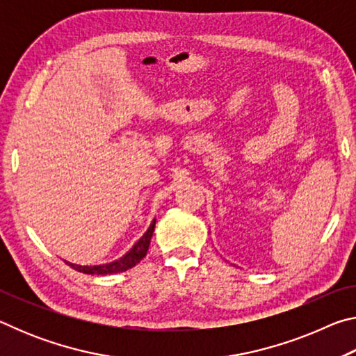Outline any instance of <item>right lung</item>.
I'll return each instance as SVG.
<instances>
[{"mask_svg": "<svg viewBox=\"0 0 356 356\" xmlns=\"http://www.w3.org/2000/svg\"><path fill=\"white\" fill-rule=\"evenodd\" d=\"M154 227H155V220L150 222V226L144 236L138 240V242L131 246V250L129 252L118 259V261H113L110 264H102V265H78V264H72L65 261V264H69L72 268L76 270L80 273H86V275H111V273H120L125 272L131 267H135L136 264H140L141 259L146 256V252L149 250L150 245V238H152L154 234Z\"/></svg>", "mask_w": 356, "mask_h": 356, "instance_id": "add662e5", "label": "right lung"}]
</instances>
